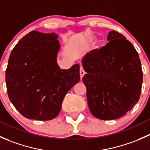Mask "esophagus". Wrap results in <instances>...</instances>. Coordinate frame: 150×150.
<instances>
[{
    "label": "esophagus",
    "mask_w": 150,
    "mask_h": 150,
    "mask_svg": "<svg viewBox=\"0 0 150 150\" xmlns=\"http://www.w3.org/2000/svg\"><path fill=\"white\" fill-rule=\"evenodd\" d=\"M85 74H86V72H85L83 67H81V68H80V75H81V78H82L83 77Z\"/></svg>",
    "instance_id": "esophagus-1"
}]
</instances>
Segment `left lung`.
<instances>
[{
    "mask_svg": "<svg viewBox=\"0 0 150 150\" xmlns=\"http://www.w3.org/2000/svg\"><path fill=\"white\" fill-rule=\"evenodd\" d=\"M108 43L83 59V78L91 112L100 120H114L138 102L143 73L134 46L118 32H110Z\"/></svg>",
    "mask_w": 150,
    "mask_h": 150,
    "instance_id": "1",
    "label": "left lung"
}]
</instances>
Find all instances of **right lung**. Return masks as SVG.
<instances>
[{
    "mask_svg": "<svg viewBox=\"0 0 150 150\" xmlns=\"http://www.w3.org/2000/svg\"><path fill=\"white\" fill-rule=\"evenodd\" d=\"M55 33L32 31L12 50L6 70L11 102L27 118L57 117L66 93L80 81V66L62 69L57 63L59 43Z\"/></svg>",
    "mask_w": 150,
    "mask_h": 150,
    "instance_id": "obj_1",
    "label": "right lung"
}]
</instances>
